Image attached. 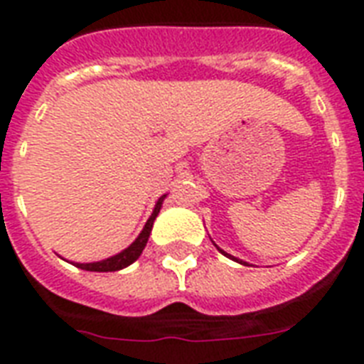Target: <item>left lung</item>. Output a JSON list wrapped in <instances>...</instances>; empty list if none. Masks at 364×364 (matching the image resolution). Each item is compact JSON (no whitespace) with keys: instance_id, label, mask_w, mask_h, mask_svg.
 <instances>
[{"instance_id":"obj_1","label":"left lung","mask_w":364,"mask_h":364,"mask_svg":"<svg viewBox=\"0 0 364 364\" xmlns=\"http://www.w3.org/2000/svg\"><path fill=\"white\" fill-rule=\"evenodd\" d=\"M219 251H221V253H225V251H223V249H219ZM225 255H227V253H225ZM227 257H228V255H227ZM234 260H236V259H234Z\"/></svg>"}]
</instances>
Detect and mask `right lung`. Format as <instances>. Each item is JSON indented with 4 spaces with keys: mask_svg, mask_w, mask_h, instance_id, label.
Here are the masks:
<instances>
[{
    "mask_svg": "<svg viewBox=\"0 0 364 364\" xmlns=\"http://www.w3.org/2000/svg\"><path fill=\"white\" fill-rule=\"evenodd\" d=\"M164 196H162V198H159V202H156V205H154L153 215L149 217V221L145 223V227H143L141 234L137 236L136 242L132 243L130 247H126L124 251H121V253L115 255V257H111V259L100 260V262H88V264H77V268H81V270H88V272H117V270H122V268H126V266H130L134 260L139 259V255H141V251L145 249V245H147L149 234H151V228H153L154 219H156L160 208H162V200H164Z\"/></svg>",
    "mask_w": 364,
    "mask_h": 364,
    "instance_id": "add662e5",
    "label": "right lung"
}]
</instances>
